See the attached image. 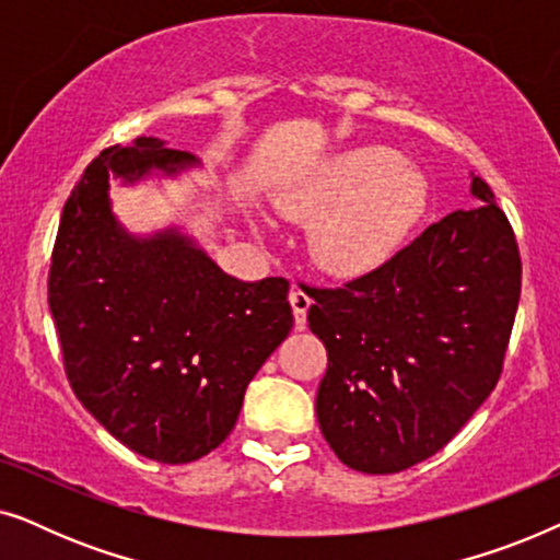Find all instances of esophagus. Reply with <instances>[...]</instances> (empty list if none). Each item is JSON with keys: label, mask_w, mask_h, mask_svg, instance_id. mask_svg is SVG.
Listing matches in <instances>:
<instances>
[{"label": "esophagus", "mask_w": 560, "mask_h": 560, "mask_svg": "<svg viewBox=\"0 0 560 560\" xmlns=\"http://www.w3.org/2000/svg\"><path fill=\"white\" fill-rule=\"evenodd\" d=\"M290 305H293V316H295V326L303 328L305 326V316H308V308H311V295L305 293L301 288H293L290 290Z\"/></svg>", "instance_id": "obj_1"}]
</instances>
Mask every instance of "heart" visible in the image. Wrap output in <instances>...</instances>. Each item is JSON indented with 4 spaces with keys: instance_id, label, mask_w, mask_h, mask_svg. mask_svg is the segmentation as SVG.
I'll return each instance as SVG.
<instances>
[{
    "instance_id": "b5f03b06",
    "label": "heart",
    "mask_w": 560,
    "mask_h": 560,
    "mask_svg": "<svg viewBox=\"0 0 560 560\" xmlns=\"http://www.w3.org/2000/svg\"><path fill=\"white\" fill-rule=\"evenodd\" d=\"M428 183L389 148H357L334 158L285 196L293 219H318L311 255L328 272L362 275L385 262L425 209Z\"/></svg>"
}]
</instances>
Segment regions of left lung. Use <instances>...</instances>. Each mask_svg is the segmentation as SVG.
<instances>
[{
  "label": "left lung",
  "instance_id": "left-lung-1",
  "mask_svg": "<svg viewBox=\"0 0 560 560\" xmlns=\"http://www.w3.org/2000/svg\"><path fill=\"white\" fill-rule=\"evenodd\" d=\"M471 194L479 209L435 221L377 270L341 288L305 285L328 357L318 425L349 469L425 462L500 382L523 262L492 188L474 178Z\"/></svg>",
  "mask_w": 560,
  "mask_h": 560
}]
</instances>
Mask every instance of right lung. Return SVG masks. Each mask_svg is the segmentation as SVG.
Instances as JSON below:
<instances>
[{"label": "right lung", "mask_w": 560, "mask_h": 560, "mask_svg": "<svg viewBox=\"0 0 560 560\" xmlns=\"http://www.w3.org/2000/svg\"><path fill=\"white\" fill-rule=\"evenodd\" d=\"M194 155L140 137L106 148L60 213L48 303L73 393L114 439L160 464L196 462L232 433L244 389L293 328L290 282H242L178 234L135 240L109 173H175Z\"/></svg>", "instance_id": "add662e5"}]
</instances>
